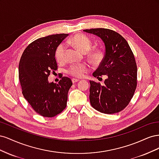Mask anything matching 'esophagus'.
Listing matches in <instances>:
<instances>
[{"mask_svg":"<svg viewBox=\"0 0 159 159\" xmlns=\"http://www.w3.org/2000/svg\"><path fill=\"white\" fill-rule=\"evenodd\" d=\"M71 81H72V83L74 84V83L78 82V81H79L80 80H77V79H75V78H73V79L71 80Z\"/></svg>","mask_w":159,"mask_h":159,"instance_id":"esophagus-1","label":"esophagus"}]
</instances>
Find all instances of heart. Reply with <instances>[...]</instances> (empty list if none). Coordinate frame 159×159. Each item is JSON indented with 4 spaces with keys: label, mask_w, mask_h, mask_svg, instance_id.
<instances>
[{
    "label": "heart",
    "mask_w": 159,
    "mask_h": 159,
    "mask_svg": "<svg viewBox=\"0 0 159 159\" xmlns=\"http://www.w3.org/2000/svg\"><path fill=\"white\" fill-rule=\"evenodd\" d=\"M71 42L77 48L84 52H87L91 47V41L89 38L84 34L75 35L71 40ZM66 46L64 43L60 44L56 50L55 57L58 62H62L65 60ZM103 54L99 50L93 52L91 54V57L95 61H98L102 58ZM88 71V66L85 64H75L71 66L68 70V73L75 78H82L85 74Z\"/></svg>",
    "instance_id": "obj_1"
}]
</instances>
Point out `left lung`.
Here are the masks:
<instances>
[{
    "label": "left lung",
    "instance_id": "left-lung-1",
    "mask_svg": "<svg viewBox=\"0 0 159 159\" xmlns=\"http://www.w3.org/2000/svg\"><path fill=\"white\" fill-rule=\"evenodd\" d=\"M103 40L105 54L93 75H106L103 85L89 81L90 103L98 111L107 114L120 112L132 99L137 88V68L133 53L126 40L107 28L84 30Z\"/></svg>",
    "mask_w": 159,
    "mask_h": 159
}]
</instances>
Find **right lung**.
Instances as JSON below:
<instances>
[{"label": "right lung", "mask_w": 159, "mask_h": 159, "mask_svg": "<svg viewBox=\"0 0 159 159\" xmlns=\"http://www.w3.org/2000/svg\"><path fill=\"white\" fill-rule=\"evenodd\" d=\"M68 35L59 34L38 38L26 48L19 62L22 94L32 109L43 117H54L66 107L71 79L61 76L58 84H55L49 83L48 78L57 68V47Z\"/></svg>", "instance_id": "obj_1"}]
</instances>
